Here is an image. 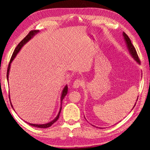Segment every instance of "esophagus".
<instances>
[{"instance_id":"esophagus-1","label":"esophagus","mask_w":150,"mask_h":150,"mask_svg":"<svg viewBox=\"0 0 150 150\" xmlns=\"http://www.w3.org/2000/svg\"><path fill=\"white\" fill-rule=\"evenodd\" d=\"M83 85H84V81H83L81 80L77 79L74 81L73 85H72V87H73L74 88H78L80 86H83Z\"/></svg>"}]
</instances>
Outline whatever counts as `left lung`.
<instances>
[{
  "mask_svg": "<svg viewBox=\"0 0 150 150\" xmlns=\"http://www.w3.org/2000/svg\"><path fill=\"white\" fill-rule=\"evenodd\" d=\"M122 35H123L124 39V40H125V42L126 45H127V49H128V51H129V52L130 53V55H131V56L132 57V58L134 59L138 64H140V61L139 58H138V55H137V51H136V50H135V47L134 46H133V44L131 42V41L130 40V38H129L128 36H127L125 34L124 32H123ZM138 98L137 99V101ZM135 105H136V103H135V104L134 105V106L133 107L132 109L134 108Z\"/></svg>",
  "mask_w": 150,
  "mask_h": 150,
  "instance_id": "obj_1",
  "label": "left lung"
}]
</instances>
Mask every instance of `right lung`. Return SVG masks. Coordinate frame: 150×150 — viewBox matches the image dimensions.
Here are the masks:
<instances>
[{
  "label": "right lung",
  "instance_id": "add662e5",
  "mask_svg": "<svg viewBox=\"0 0 150 150\" xmlns=\"http://www.w3.org/2000/svg\"><path fill=\"white\" fill-rule=\"evenodd\" d=\"M39 32H40V31L39 30H33V31H31L29 33L28 35L23 40H22L18 44V46H16V47L15 48V49L14 50V51L13 52V54L12 55V57H11L10 59V63H9V65L8 66V69H7V81H8V75H9V71H10V65H11V63L12 62V61L14 60L15 57H16V55H17V54L20 52V51L21 50V47H23L25 44H26L30 40H31V39L34 37L37 33H38ZM67 91H68V86L67 85H65V87L64 88V89L62 90V94H61V97H60V110H59V112L57 114V115L56 116V117H55L54 119H53L52 121L49 122L47 123V124H31V123H28L27 122H26L27 124H28L30 125L31 126H33V127H38V128H42V129H45V128H48V127H51L54 122H56L59 117V115H60V111H61V109H62V100L64 99V97L67 95ZM9 99H10V104H11V106H12V108H13V109H13V107L12 106V103H11V101H10V95H9Z\"/></svg>",
  "mask_w": 150,
  "mask_h": 150
}]
</instances>
